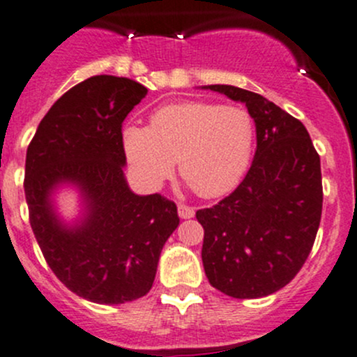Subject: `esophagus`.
I'll return each mask as SVG.
<instances>
[{
  "instance_id": "1",
  "label": "esophagus",
  "mask_w": 357,
  "mask_h": 357,
  "mask_svg": "<svg viewBox=\"0 0 357 357\" xmlns=\"http://www.w3.org/2000/svg\"><path fill=\"white\" fill-rule=\"evenodd\" d=\"M178 215L181 217V219H191V217L195 215V210H193V207H190V205L179 204L178 205Z\"/></svg>"
}]
</instances>
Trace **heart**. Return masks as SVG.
Masks as SVG:
<instances>
[{
    "label": "heart",
    "mask_w": 357,
    "mask_h": 357,
    "mask_svg": "<svg viewBox=\"0 0 357 357\" xmlns=\"http://www.w3.org/2000/svg\"><path fill=\"white\" fill-rule=\"evenodd\" d=\"M123 147L145 185L164 181L178 160L195 193L217 198L234 190L250 167L255 121L238 106L205 100L166 104L152 112L149 126H126Z\"/></svg>",
    "instance_id": "heart-1"
}]
</instances>
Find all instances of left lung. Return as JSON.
Instances as JSON below:
<instances>
[{
	"label": "left lung",
	"instance_id": "1",
	"mask_svg": "<svg viewBox=\"0 0 357 357\" xmlns=\"http://www.w3.org/2000/svg\"><path fill=\"white\" fill-rule=\"evenodd\" d=\"M246 104L257 125V153L231 195L197 212L208 282L238 299L287 286L305 265L321 219L320 155L299 119L250 90L208 85Z\"/></svg>",
	"mask_w": 357,
	"mask_h": 357
}]
</instances>
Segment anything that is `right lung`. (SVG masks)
<instances>
[{
	"mask_svg": "<svg viewBox=\"0 0 357 357\" xmlns=\"http://www.w3.org/2000/svg\"><path fill=\"white\" fill-rule=\"evenodd\" d=\"M147 96L130 78L97 75L63 93L37 126L25 159L29 220L54 275L99 305L135 301L150 291L160 251L179 224L162 195L138 197L126 185L121 126ZM75 182L88 204L77 228L61 227L50 191Z\"/></svg>",
	"mask_w": 357,
	"mask_h": 357,
	"instance_id": "add662e5",
	"label": "right lung"
}]
</instances>
